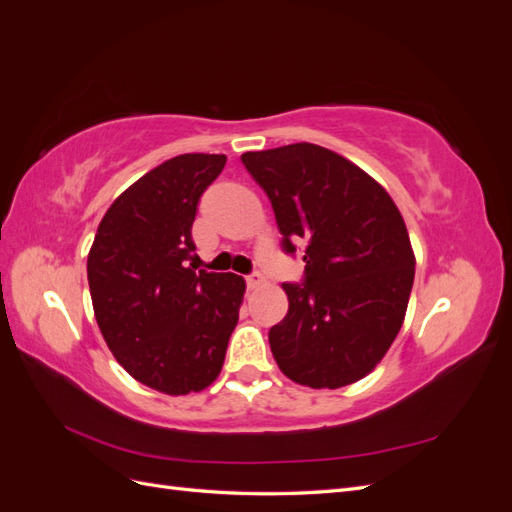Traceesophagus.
Here are the masks:
<instances>
[{
  "label": "esophagus",
  "instance_id": "34e87169",
  "mask_svg": "<svg viewBox=\"0 0 512 512\" xmlns=\"http://www.w3.org/2000/svg\"><path fill=\"white\" fill-rule=\"evenodd\" d=\"M245 282H247V288H250V290H258L262 284H265V277H262L260 273H252V275L245 277Z\"/></svg>",
  "mask_w": 512,
  "mask_h": 512
}]
</instances>
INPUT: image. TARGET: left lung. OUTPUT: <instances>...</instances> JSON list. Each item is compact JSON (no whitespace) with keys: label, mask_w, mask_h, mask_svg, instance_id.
I'll return each instance as SVG.
<instances>
[{"label":"left lung","mask_w":512,"mask_h":512,"mask_svg":"<svg viewBox=\"0 0 512 512\" xmlns=\"http://www.w3.org/2000/svg\"><path fill=\"white\" fill-rule=\"evenodd\" d=\"M275 211L284 250L305 241V280L284 284L286 318L269 344L284 376L339 389L374 369L404 324L414 252L382 185L339 153L294 143L241 156Z\"/></svg>","instance_id":"obj_1"}]
</instances>
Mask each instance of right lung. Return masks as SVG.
I'll use <instances>...</instances> for the list:
<instances>
[{
	"label": "right lung",
	"mask_w": 512,
	"mask_h": 512,
	"mask_svg": "<svg viewBox=\"0 0 512 512\" xmlns=\"http://www.w3.org/2000/svg\"><path fill=\"white\" fill-rule=\"evenodd\" d=\"M226 156L183 153L115 198L87 256L94 314L117 363L166 395L207 389L220 376L245 280L190 265L198 200Z\"/></svg>",
	"instance_id": "1"
}]
</instances>
